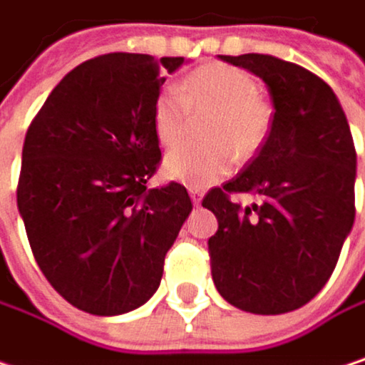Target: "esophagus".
<instances>
[{"mask_svg":"<svg viewBox=\"0 0 365 365\" xmlns=\"http://www.w3.org/2000/svg\"><path fill=\"white\" fill-rule=\"evenodd\" d=\"M189 195H191V200H193V204H195V206H200V204H202L204 193H202L200 189H189Z\"/></svg>","mask_w":365,"mask_h":365,"instance_id":"obj_1","label":"esophagus"}]
</instances>
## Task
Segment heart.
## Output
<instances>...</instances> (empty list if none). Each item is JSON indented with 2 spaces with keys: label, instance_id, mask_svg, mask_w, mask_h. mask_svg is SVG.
<instances>
[{
  "label": "heart",
  "instance_id": "obj_1",
  "mask_svg": "<svg viewBox=\"0 0 365 365\" xmlns=\"http://www.w3.org/2000/svg\"><path fill=\"white\" fill-rule=\"evenodd\" d=\"M255 78L234 66L210 63L191 72L182 87L165 85L153 103V129L163 146L185 140L195 114L217 116L210 125L208 150L176 148L163 161L168 178L189 187H208L232 174L236 155L253 157L270 131V112L257 99Z\"/></svg>",
  "mask_w": 365,
  "mask_h": 365
}]
</instances>
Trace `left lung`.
<instances>
[{
  "label": "left lung",
  "instance_id": "1",
  "mask_svg": "<svg viewBox=\"0 0 365 365\" xmlns=\"http://www.w3.org/2000/svg\"><path fill=\"white\" fill-rule=\"evenodd\" d=\"M259 76L274 106L257 157L202 206L219 230L208 240L217 291L255 314L308 304L331 276L355 221V144L331 87L302 66L272 55H221ZM232 192L264 202L242 210Z\"/></svg>",
  "mask_w": 365,
  "mask_h": 365
}]
</instances>
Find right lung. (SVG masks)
Listing matches in <instances>:
<instances>
[{
	"label": "right lung",
	"instance_id": "obj_1",
	"mask_svg": "<svg viewBox=\"0 0 365 365\" xmlns=\"http://www.w3.org/2000/svg\"><path fill=\"white\" fill-rule=\"evenodd\" d=\"M182 63L99 55L63 76L27 129L19 212L42 274L85 312L148 302L193 208L178 182L146 187L161 161L153 103Z\"/></svg>",
	"mask_w": 365,
	"mask_h": 365
}]
</instances>
